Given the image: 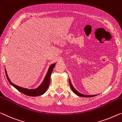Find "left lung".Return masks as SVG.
Masks as SVG:
<instances>
[{
  "label": "left lung",
  "mask_w": 122,
  "mask_h": 122,
  "mask_svg": "<svg viewBox=\"0 0 122 122\" xmlns=\"http://www.w3.org/2000/svg\"><path fill=\"white\" fill-rule=\"evenodd\" d=\"M69 82H70V87L71 88V89L72 90L73 92L76 95L79 96H81V97H93V96H95L96 95H84V94H82L81 93H79V92H78V91L75 88H74L72 84H71V81L70 79H69Z\"/></svg>",
  "instance_id": "1"
}]
</instances>
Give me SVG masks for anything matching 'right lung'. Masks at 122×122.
Listing matches in <instances>:
<instances>
[{
  "label": "right lung",
  "mask_w": 122,
  "mask_h": 122,
  "mask_svg": "<svg viewBox=\"0 0 122 122\" xmlns=\"http://www.w3.org/2000/svg\"><path fill=\"white\" fill-rule=\"evenodd\" d=\"M55 66V63H53L50 66L49 68V70L47 72V73L45 76V77L44 79V81L43 82L41 83V84L37 88L34 89H28L27 88H22L19 86H17L15 84H14V83H12L10 79L9 78V77L8 76V74L6 73V71L5 70V73H6V76L8 79L9 82L10 83V84H11L14 87H15L16 89L18 90L19 92H20L22 93L25 94V95L30 96H38L43 95V94H44L46 91L48 89L49 86L50 84V76L51 74V73L53 70V68Z\"/></svg>",
  "instance_id": "right-lung-1"
}]
</instances>
